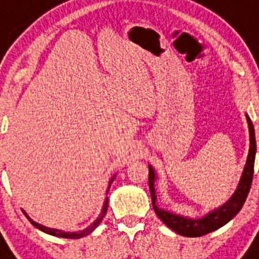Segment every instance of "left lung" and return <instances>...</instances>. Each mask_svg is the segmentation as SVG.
I'll return each mask as SVG.
<instances>
[{
    "instance_id": "1",
    "label": "left lung",
    "mask_w": 259,
    "mask_h": 259,
    "mask_svg": "<svg viewBox=\"0 0 259 259\" xmlns=\"http://www.w3.org/2000/svg\"><path fill=\"white\" fill-rule=\"evenodd\" d=\"M247 125H249V134H250V148L249 156L246 160L245 168L242 172V176L239 179L237 189L234 191L233 196L226 201L225 204L212 209L211 212L205 213L203 218L199 219H191V218L181 217L177 213L169 212L166 209L160 208L156 203L157 196H156V189H154V181L157 180V175L153 166L149 165V189L152 195V203H153L154 212L157 213V217L165 223L170 230L175 233L180 234L183 237H201L205 234L212 233L215 230L221 229L222 226L229 223L235 215H237L241 208L243 207L246 201V197L249 195L251 181H253L254 173V161H255V152H257V142H255V133H254L253 122L250 121L249 115L246 114Z\"/></svg>"
}]
</instances>
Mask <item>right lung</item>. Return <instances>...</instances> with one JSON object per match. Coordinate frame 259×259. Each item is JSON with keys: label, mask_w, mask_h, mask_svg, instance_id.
<instances>
[{"label": "right lung", "mask_w": 259, "mask_h": 259, "mask_svg": "<svg viewBox=\"0 0 259 259\" xmlns=\"http://www.w3.org/2000/svg\"><path fill=\"white\" fill-rule=\"evenodd\" d=\"M114 179H115V175H114L113 177H111V180H110L109 183V187H107V192H109L110 189V185H111V183L114 181ZM107 205H109V197H106L105 199V203H103V207H102V211L101 213H99V217L95 219V221L91 223V225L87 227V229L82 230V231H79V233H64V231H62V230H56V229H50V227H46V226L40 225V223H37V222H34L33 219H30L29 215L22 209V212H24V215L26 217V219L32 223V225L36 227V229L41 230L42 233H47L50 234V235H54V237H60V238H68V239H78V238H82V237H86V235H89L90 233H93L94 230L97 229L98 226H99V223L102 222V219H103V217L106 215V212H107Z\"/></svg>", "instance_id": "add662e5"}]
</instances>
